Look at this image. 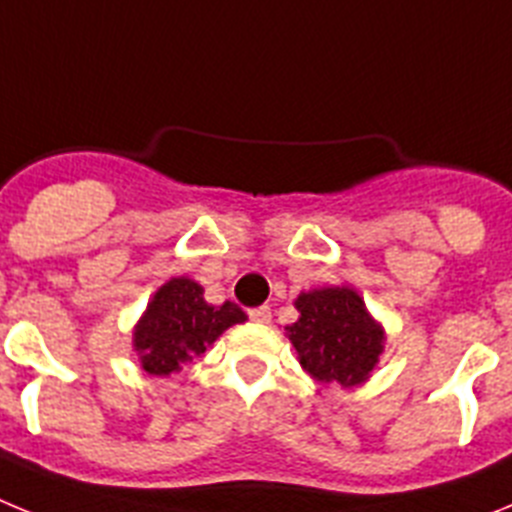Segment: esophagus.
Listing matches in <instances>:
<instances>
[{
	"mask_svg": "<svg viewBox=\"0 0 512 512\" xmlns=\"http://www.w3.org/2000/svg\"><path fill=\"white\" fill-rule=\"evenodd\" d=\"M248 318H251L253 323L266 325V323H269V320H271V307H269V305L253 307V310H248Z\"/></svg>",
	"mask_w": 512,
	"mask_h": 512,
	"instance_id": "esophagus-1",
	"label": "esophagus"
}]
</instances>
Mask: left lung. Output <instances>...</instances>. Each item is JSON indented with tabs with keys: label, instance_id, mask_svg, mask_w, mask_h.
Listing matches in <instances>:
<instances>
[{
	"label": "left lung",
	"instance_id": "left-lung-1",
	"mask_svg": "<svg viewBox=\"0 0 512 512\" xmlns=\"http://www.w3.org/2000/svg\"><path fill=\"white\" fill-rule=\"evenodd\" d=\"M300 318L287 325L300 364L318 382L354 387L369 379L384 351V330L351 287H323L295 300Z\"/></svg>",
	"mask_w": 512,
	"mask_h": 512
}]
</instances>
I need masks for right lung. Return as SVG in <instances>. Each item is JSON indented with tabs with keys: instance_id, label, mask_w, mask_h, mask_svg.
I'll use <instances>...</instances> for the list:
<instances>
[{
	"instance_id": "1",
	"label": "right lung",
	"mask_w": 512,
	"mask_h": 512,
	"mask_svg": "<svg viewBox=\"0 0 512 512\" xmlns=\"http://www.w3.org/2000/svg\"><path fill=\"white\" fill-rule=\"evenodd\" d=\"M246 312L235 302L220 307L205 300V289L194 279L174 277L158 287L143 318L133 330V348L140 366L153 377L182 372L202 356L230 325L243 323Z\"/></svg>"
}]
</instances>
